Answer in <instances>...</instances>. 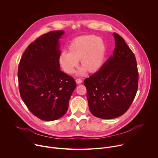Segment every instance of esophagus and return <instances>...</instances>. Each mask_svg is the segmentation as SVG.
Wrapping results in <instances>:
<instances>
[{
	"instance_id": "obj_1",
	"label": "esophagus",
	"mask_w": 158,
	"mask_h": 158,
	"mask_svg": "<svg viewBox=\"0 0 158 158\" xmlns=\"http://www.w3.org/2000/svg\"><path fill=\"white\" fill-rule=\"evenodd\" d=\"M76 83H77V84H80L82 83V79H80V78H77V79H76Z\"/></svg>"
}]
</instances>
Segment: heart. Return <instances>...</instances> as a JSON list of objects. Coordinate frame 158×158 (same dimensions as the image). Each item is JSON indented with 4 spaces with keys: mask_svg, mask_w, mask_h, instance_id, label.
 I'll return each instance as SVG.
<instances>
[{
    "mask_svg": "<svg viewBox=\"0 0 158 158\" xmlns=\"http://www.w3.org/2000/svg\"><path fill=\"white\" fill-rule=\"evenodd\" d=\"M68 52L62 51L59 62L65 73H74L80 61L82 68L78 72L83 75L85 71L95 73L102 66L106 56V47L104 41L94 35H82L74 39L69 44Z\"/></svg>",
    "mask_w": 158,
    "mask_h": 158,
    "instance_id": "1",
    "label": "heart"
}]
</instances>
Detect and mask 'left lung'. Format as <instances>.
<instances>
[{"label":"left lung","instance_id":"left-lung-1","mask_svg":"<svg viewBox=\"0 0 158 158\" xmlns=\"http://www.w3.org/2000/svg\"><path fill=\"white\" fill-rule=\"evenodd\" d=\"M113 56L100 70L84 81L91 114L99 118H116L128 110L138 88V71L135 56L117 33L113 34Z\"/></svg>","mask_w":158,"mask_h":158}]
</instances>
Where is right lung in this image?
Returning a JSON list of instances; mask_svg holds the SVG:
<instances>
[{
  "mask_svg": "<svg viewBox=\"0 0 158 158\" xmlns=\"http://www.w3.org/2000/svg\"><path fill=\"white\" fill-rule=\"evenodd\" d=\"M63 31L42 35L27 47L18 69L20 97L29 110L41 120L62 117L76 87L74 78L60 70L59 39Z\"/></svg>",
  "mask_w": 158,
  "mask_h": 158,
  "instance_id": "1",
  "label": "right lung"
}]
</instances>
